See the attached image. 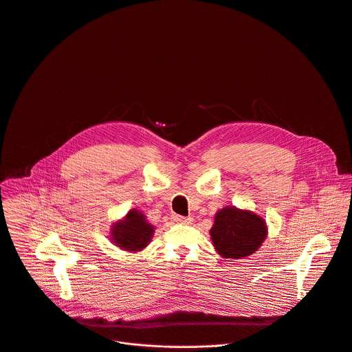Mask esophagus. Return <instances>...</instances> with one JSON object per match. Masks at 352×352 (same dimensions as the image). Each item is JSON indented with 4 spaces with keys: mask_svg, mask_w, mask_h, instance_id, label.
I'll list each match as a JSON object with an SVG mask.
<instances>
[{
    "mask_svg": "<svg viewBox=\"0 0 352 352\" xmlns=\"http://www.w3.org/2000/svg\"><path fill=\"white\" fill-rule=\"evenodd\" d=\"M173 221H175V223H190V221H192V217L173 214Z\"/></svg>",
    "mask_w": 352,
    "mask_h": 352,
    "instance_id": "34e87169",
    "label": "esophagus"
}]
</instances>
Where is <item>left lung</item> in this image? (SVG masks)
Here are the masks:
<instances>
[{"label": "left lung", "mask_w": 352, "mask_h": 352, "mask_svg": "<svg viewBox=\"0 0 352 352\" xmlns=\"http://www.w3.org/2000/svg\"><path fill=\"white\" fill-rule=\"evenodd\" d=\"M209 234L220 257L241 260L263 245L268 226L260 214L248 209L225 206L216 212Z\"/></svg>", "instance_id": "left-lung-1"}]
</instances>
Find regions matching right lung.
<instances>
[{
  "mask_svg": "<svg viewBox=\"0 0 352 352\" xmlns=\"http://www.w3.org/2000/svg\"><path fill=\"white\" fill-rule=\"evenodd\" d=\"M155 228L147 221L146 214L139 209H131L124 217L111 226V241L123 251L138 252L144 250L154 234Z\"/></svg>",
  "mask_w": 352,
  "mask_h": 352,
  "instance_id": "obj_1",
  "label": "right lung"
}]
</instances>
